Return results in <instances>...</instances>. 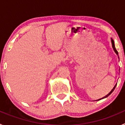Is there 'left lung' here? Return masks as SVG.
Instances as JSON below:
<instances>
[{
	"label": "left lung",
	"instance_id": "8db88e82",
	"mask_svg": "<svg viewBox=\"0 0 125 125\" xmlns=\"http://www.w3.org/2000/svg\"><path fill=\"white\" fill-rule=\"evenodd\" d=\"M111 44H112V47H113V50H114V51H115V52L116 53V55L117 56H118V59H119V56H118V51H116V48H115V43H114V41L112 39H111ZM119 71H120V69H119ZM116 84H117V83H116V84L114 86V87H113V88L112 89H111V91H110V93H109L108 94H107V95H106L105 96H104V97H103L102 98H100V99H99V100H95V101H99V100H102V99H104V98H107V97L108 96H109L110 95V94H111V93H113V91H114V89H115V88H116Z\"/></svg>",
	"mask_w": 125,
	"mask_h": 125
}]
</instances>
